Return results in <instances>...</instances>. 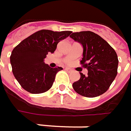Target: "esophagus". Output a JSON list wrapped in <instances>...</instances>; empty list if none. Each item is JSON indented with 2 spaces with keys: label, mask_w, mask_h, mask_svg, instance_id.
I'll return each instance as SVG.
<instances>
[{
  "label": "esophagus",
  "mask_w": 131,
  "mask_h": 131,
  "mask_svg": "<svg viewBox=\"0 0 131 131\" xmlns=\"http://www.w3.org/2000/svg\"><path fill=\"white\" fill-rule=\"evenodd\" d=\"M65 70H67V71H70V70H72L70 67H66L65 68Z\"/></svg>",
  "instance_id": "esophagus-1"
}]
</instances>
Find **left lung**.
Segmentation results:
<instances>
[{"instance_id":"obj_1","label":"left lung","mask_w":131,"mask_h":131,"mask_svg":"<svg viewBox=\"0 0 131 131\" xmlns=\"http://www.w3.org/2000/svg\"><path fill=\"white\" fill-rule=\"evenodd\" d=\"M70 37L82 45L83 52L80 63L88 70L86 76L80 73V80L73 83V90L89 98L105 93L118 73L115 51L105 40L90 31L73 32Z\"/></svg>"}]
</instances>
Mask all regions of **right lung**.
I'll list each match as a JSON object with an SVG mask.
<instances>
[{"instance_id": "obj_1", "label": "right lung", "mask_w": 131, "mask_h": 131, "mask_svg": "<svg viewBox=\"0 0 131 131\" xmlns=\"http://www.w3.org/2000/svg\"><path fill=\"white\" fill-rule=\"evenodd\" d=\"M71 32L42 29L23 40L13 48L10 55L12 71L25 90L39 94L52 86L56 73L63 68H51L45 64L44 59L48 53H54L58 43Z\"/></svg>"}]
</instances>
